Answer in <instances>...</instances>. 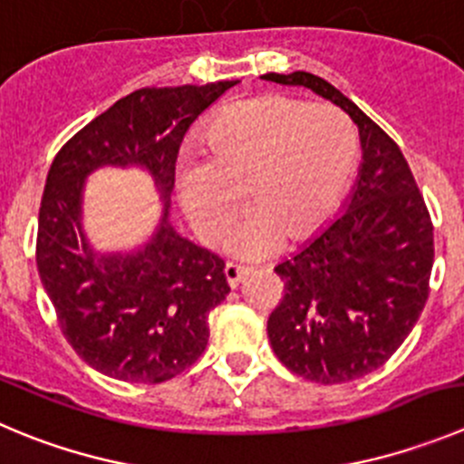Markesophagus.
<instances>
[{
    "instance_id": "obj_1",
    "label": "esophagus",
    "mask_w": 464,
    "mask_h": 464,
    "mask_svg": "<svg viewBox=\"0 0 464 464\" xmlns=\"http://www.w3.org/2000/svg\"><path fill=\"white\" fill-rule=\"evenodd\" d=\"M224 275H227L228 285H231V288H237V284L245 279V275H249V267L237 266V263H227V267H224Z\"/></svg>"
}]
</instances>
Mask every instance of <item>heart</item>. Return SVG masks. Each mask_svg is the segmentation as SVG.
Returning <instances> with one entry per match:
<instances>
[{
    "label": "heart",
    "instance_id": "b5f03b06",
    "mask_svg": "<svg viewBox=\"0 0 464 464\" xmlns=\"http://www.w3.org/2000/svg\"><path fill=\"white\" fill-rule=\"evenodd\" d=\"M203 158L179 164V197L206 240H219L246 210L233 236L242 258H266L285 236L302 240L339 203L357 162V132L330 105L263 95L224 107L201 132Z\"/></svg>",
    "mask_w": 464,
    "mask_h": 464
}]
</instances>
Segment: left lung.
<instances>
[{
    "instance_id": "8db88e82",
    "label": "left lung",
    "mask_w": 464,
    "mask_h": 464,
    "mask_svg": "<svg viewBox=\"0 0 464 464\" xmlns=\"http://www.w3.org/2000/svg\"><path fill=\"white\" fill-rule=\"evenodd\" d=\"M261 80L304 86L341 107L359 130L353 192L327 227L275 267L284 300L267 318L279 362L320 384L380 369L417 324L428 300L432 222L396 141L336 86L311 72Z\"/></svg>"
}]
</instances>
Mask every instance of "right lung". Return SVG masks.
Segmentation results:
<instances>
[{
    "label": "right lung",
    "instance_id": "1",
    "mask_svg": "<svg viewBox=\"0 0 464 464\" xmlns=\"http://www.w3.org/2000/svg\"><path fill=\"white\" fill-rule=\"evenodd\" d=\"M236 84L134 91L52 162L38 212V275L66 341L102 375L158 384L206 350L208 314L231 288L222 258L180 236L169 208L185 132ZM102 166L144 168L163 203L150 240L128 253L95 250L81 224L85 179Z\"/></svg>",
    "mask_w": 464,
    "mask_h": 464
}]
</instances>
